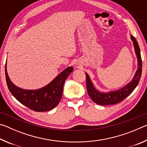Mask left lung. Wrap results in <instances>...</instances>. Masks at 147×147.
Returning a JSON list of instances; mask_svg holds the SVG:
<instances>
[{"label":"left lung","instance_id":"obj_1","mask_svg":"<svg viewBox=\"0 0 147 147\" xmlns=\"http://www.w3.org/2000/svg\"><path fill=\"white\" fill-rule=\"evenodd\" d=\"M130 38L133 42L134 50H135V53L137 58H138V67L131 81L128 83L126 86L118 90L103 93V92L99 91L94 88L93 82L91 80L90 77L88 73H86V86L88 93L92 100L96 104L102 106H106L112 105V104L120 102L130 95L137 86L138 85L141 76V73H142V60H141L140 49H139L138 41L133 36H131Z\"/></svg>","mask_w":147,"mask_h":147}]
</instances>
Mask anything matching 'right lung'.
I'll use <instances>...</instances> for the list:
<instances>
[{
    "label": "right lung",
    "instance_id": "add662e5",
    "mask_svg": "<svg viewBox=\"0 0 147 147\" xmlns=\"http://www.w3.org/2000/svg\"><path fill=\"white\" fill-rule=\"evenodd\" d=\"M5 65V74L8 88L19 102L35 111H47L53 109L60 101L65 81L73 71V67H69L59 73L47 86L38 89H23L16 86L9 79Z\"/></svg>",
    "mask_w": 147,
    "mask_h": 147
}]
</instances>
